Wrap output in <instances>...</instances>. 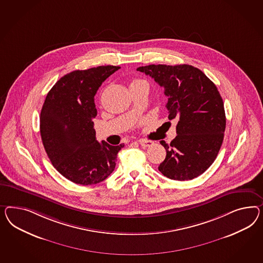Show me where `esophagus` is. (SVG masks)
I'll list each match as a JSON object with an SVG mask.
<instances>
[{"label": "esophagus", "mask_w": 263, "mask_h": 263, "mask_svg": "<svg viewBox=\"0 0 263 263\" xmlns=\"http://www.w3.org/2000/svg\"><path fill=\"white\" fill-rule=\"evenodd\" d=\"M139 143L142 145V147H149V146L153 145L154 142H152V141H149V140L141 139V140H139Z\"/></svg>", "instance_id": "obj_1"}]
</instances>
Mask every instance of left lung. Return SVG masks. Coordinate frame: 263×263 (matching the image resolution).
<instances>
[{
  "label": "left lung",
  "instance_id": "left-lung-1",
  "mask_svg": "<svg viewBox=\"0 0 263 263\" xmlns=\"http://www.w3.org/2000/svg\"><path fill=\"white\" fill-rule=\"evenodd\" d=\"M137 71L164 89L168 119H177V136L170 144L161 141L166 156L159 165L165 177L192 180L212 165L220 150L226 116L216 86L191 65H148Z\"/></svg>",
  "mask_w": 263,
  "mask_h": 263
}]
</instances>
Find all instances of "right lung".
<instances>
[{
  "label": "right lung",
  "mask_w": 263,
  "mask_h": 263,
  "mask_svg": "<svg viewBox=\"0 0 263 263\" xmlns=\"http://www.w3.org/2000/svg\"><path fill=\"white\" fill-rule=\"evenodd\" d=\"M120 68L108 65L67 73L43 104L40 133L45 150L55 170L76 184L95 185L105 180L124 146L98 142L92 121L98 114L96 93Z\"/></svg>",
  "instance_id": "add662e5"
}]
</instances>
